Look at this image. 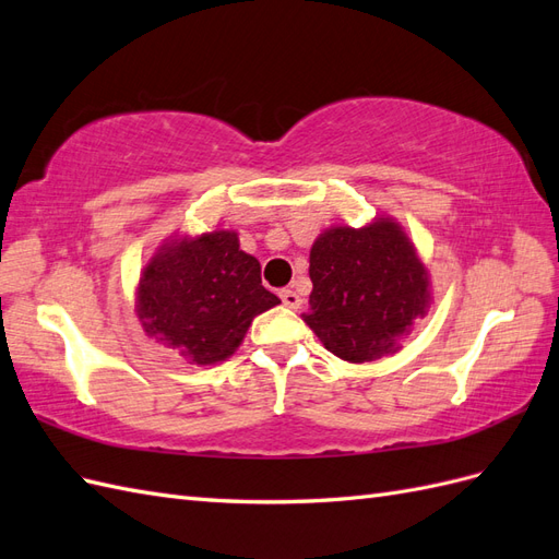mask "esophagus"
<instances>
[{"mask_svg": "<svg viewBox=\"0 0 559 559\" xmlns=\"http://www.w3.org/2000/svg\"><path fill=\"white\" fill-rule=\"evenodd\" d=\"M280 298H282V302H284L286 308L298 310V308L302 306V298H300L296 292H292V289H282V292H280Z\"/></svg>", "mask_w": 559, "mask_h": 559, "instance_id": "1", "label": "esophagus"}]
</instances>
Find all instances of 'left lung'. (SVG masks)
<instances>
[{"instance_id": "left-lung-1", "label": "left lung", "mask_w": 559, "mask_h": 559, "mask_svg": "<svg viewBox=\"0 0 559 559\" xmlns=\"http://www.w3.org/2000/svg\"><path fill=\"white\" fill-rule=\"evenodd\" d=\"M310 312L302 321L335 357L378 361L401 349L431 308V284L413 240L392 216L364 228L331 226L310 249Z\"/></svg>"}]
</instances>
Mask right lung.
I'll list each match as a JSON object with an SVG mask.
<instances>
[{"mask_svg": "<svg viewBox=\"0 0 559 559\" xmlns=\"http://www.w3.org/2000/svg\"><path fill=\"white\" fill-rule=\"evenodd\" d=\"M280 306L261 284V263L235 230L165 240L142 270L134 312L148 337L183 361H226L257 314Z\"/></svg>", "mask_w": 559, "mask_h": 559, "instance_id": "1", "label": "right lung"}]
</instances>
